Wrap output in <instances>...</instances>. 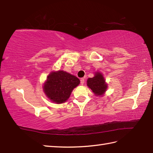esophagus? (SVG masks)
<instances>
[{
  "instance_id": "esophagus-1",
  "label": "esophagus",
  "mask_w": 153,
  "mask_h": 153,
  "mask_svg": "<svg viewBox=\"0 0 153 153\" xmlns=\"http://www.w3.org/2000/svg\"><path fill=\"white\" fill-rule=\"evenodd\" d=\"M80 83H81V85H83L84 83H85V79L84 78H82L80 79Z\"/></svg>"
}]
</instances>
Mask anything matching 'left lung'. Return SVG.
I'll list each match as a JSON object with an SVG mask.
<instances>
[{"label":"left lung","instance_id":"8db88e82","mask_svg":"<svg viewBox=\"0 0 153 153\" xmlns=\"http://www.w3.org/2000/svg\"><path fill=\"white\" fill-rule=\"evenodd\" d=\"M95 76L88 78L87 81V85L91 89L95 96L102 97L105 95L108 88V84L106 83L105 77L99 71H96Z\"/></svg>","mask_w":153,"mask_h":153}]
</instances>
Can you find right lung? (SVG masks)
<instances>
[{
    "instance_id": "1",
    "label": "right lung",
    "mask_w": 153,
    "mask_h": 153,
    "mask_svg": "<svg viewBox=\"0 0 153 153\" xmlns=\"http://www.w3.org/2000/svg\"><path fill=\"white\" fill-rule=\"evenodd\" d=\"M79 79L76 76L63 70L52 71L43 83V91L51 101L56 104L68 100L74 88L79 85Z\"/></svg>"
}]
</instances>
